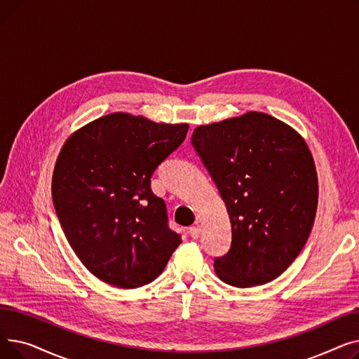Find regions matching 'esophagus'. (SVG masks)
I'll return each instance as SVG.
<instances>
[{"instance_id":"1","label":"esophagus","mask_w":359,"mask_h":359,"mask_svg":"<svg viewBox=\"0 0 359 359\" xmlns=\"http://www.w3.org/2000/svg\"><path fill=\"white\" fill-rule=\"evenodd\" d=\"M189 234H191V237H192L194 240H196V238L199 237V234H201V227H199V225H195V227H191V229H189Z\"/></svg>"}]
</instances>
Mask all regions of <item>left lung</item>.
I'll return each instance as SVG.
<instances>
[{
    "label": "left lung",
    "instance_id": "8db88e82",
    "mask_svg": "<svg viewBox=\"0 0 359 359\" xmlns=\"http://www.w3.org/2000/svg\"><path fill=\"white\" fill-rule=\"evenodd\" d=\"M191 141L231 222V248L215 257V273L238 288L273 280L303 250L316 218L317 173L306 141L262 111L198 126Z\"/></svg>",
    "mask_w": 359,
    "mask_h": 359
}]
</instances>
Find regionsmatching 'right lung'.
Instances as JSON below:
<instances>
[{"label": "right lung", "mask_w": 359, "mask_h": 359, "mask_svg": "<svg viewBox=\"0 0 359 359\" xmlns=\"http://www.w3.org/2000/svg\"><path fill=\"white\" fill-rule=\"evenodd\" d=\"M187 129L110 113L64 144L52 176L55 211L75 255L106 284H149L182 243L168 227L164 201L151 191V176Z\"/></svg>", "instance_id": "1"}]
</instances>
